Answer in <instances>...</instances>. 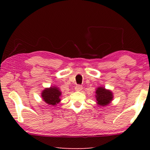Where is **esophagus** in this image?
<instances>
[{
	"label": "esophagus",
	"mask_w": 150,
	"mask_h": 150,
	"mask_svg": "<svg viewBox=\"0 0 150 150\" xmlns=\"http://www.w3.org/2000/svg\"><path fill=\"white\" fill-rule=\"evenodd\" d=\"M75 89L77 91H81V90L83 89V87L81 85H76L75 86Z\"/></svg>",
	"instance_id": "1"
}]
</instances>
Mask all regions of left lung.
Listing matches in <instances>:
<instances>
[{
    "label": "left lung",
    "instance_id": "1",
    "mask_svg": "<svg viewBox=\"0 0 150 150\" xmlns=\"http://www.w3.org/2000/svg\"><path fill=\"white\" fill-rule=\"evenodd\" d=\"M95 98L98 106L104 107L112 102L114 96L110 90L106 89L104 87H98L96 88Z\"/></svg>",
    "mask_w": 150,
    "mask_h": 150
}]
</instances>
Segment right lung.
Returning a JSON list of instances; mask_svg holds the SVG:
<instances>
[{
    "label": "right lung",
    "mask_w": 150,
    "mask_h": 150,
    "mask_svg": "<svg viewBox=\"0 0 150 150\" xmlns=\"http://www.w3.org/2000/svg\"><path fill=\"white\" fill-rule=\"evenodd\" d=\"M42 99L47 105L55 106L61 101L62 92L59 87L53 86L49 88H45L42 91Z\"/></svg>",
    "instance_id": "right-lung-1"
}]
</instances>
